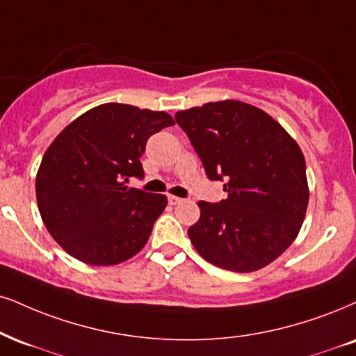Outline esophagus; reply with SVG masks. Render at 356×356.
Listing matches in <instances>:
<instances>
[{
	"label": "esophagus",
	"mask_w": 356,
	"mask_h": 356,
	"mask_svg": "<svg viewBox=\"0 0 356 356\" xmlns=\"http://www.w3.org/2000/svg\"><path fill=\"white\" fill-rule=\"evenodd\" d=\"M168 201H170V204H179L183 200L178 198V196H175V195H168Z\"/></svg>",
	"instance_id": "1"
}]
</instances>
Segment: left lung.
Instances as JSON below:
<instances>
[{
    "label": "left lung",
    "mask_w": 356,
    "mask_h": 356,
    "mask_svg": "<svg viewBox=\"0 0 356 356\" xmlns=\"http://www.w3.org/2000/svg\"><path fill=\"white\" fill-rule=\"evenodd\" d=\"M209 179H226L227 198L200 201L188 229L213 266L254 272L296 241L309 204L305 158L275 118L241 100H219L177 112Z\"/></svg>",
    "instance_id": "left-lung-1"
}]
</instances>
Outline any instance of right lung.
I'll list each match as a JSON object with an SVG mask.
<instances>
[{
    "label": "right lung",
    "mask_w": 356,
    "mask_h": 356,
    "mask_svg": "<svg viewBox=\"0 0 356 356\" xmlns=\"http://www.w3.org/2000/svg\"><path fill=\"white\" fill-rule=\"evenodd\" d=\"M175 125L163 111L102 104L72 120L44 153L36 175L42 222L77 261L115 266L138 254L168 200L129 188L143 177L147 140Z\"/></svg>",
    "instance_id": "1"
}]
</instances>
